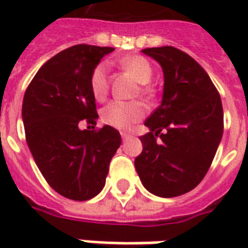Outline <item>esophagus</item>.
<instances>
[{
  "label": "esophagus",
  "mask_w": 248,
  "mask_h": 248,
  "mask_svg": "<svg viewBox=\"0 0 248 248\" xmlns=\"http://www.w3.org/2000/svg\"><path fill=\"white\" fill-rule=\"evenodd\" d=\"M121 137H122V140H129V138H130V137H131V135H130V134H126V133H122V134H121Z\"/></svg>",
  "instance_id": "obj_1"
}]
</instances>
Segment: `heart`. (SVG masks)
Masks as SVG:
<instances>
[{"instance_id":"1","label":"heart","mask_w":248,"mask_h":248,"mask_svg":"<svg viewBox=\"0 0 248 248\" xmlns=\"http://www.w3.org/2000/svg\"><path fill=\"white\" fill-rule=\"evenodd\" d=\"M119 66L134 77L137 82L142 83L140 90L149 95L151 90L146 86L153 77V66L145 57L126 56L118 61ZM90 92L97 101H103L108 93V65L106 62H99L94 66L90 74ZM146 115L145 105L138 101L124 102L113 101L102 110V121L108 126L118 130H129Z\"/></svg>"}]
</instances>
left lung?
Wrapping results in <instances>:
<instances>
[{
	"instance_id": "obj_1",
	"label": "left lung",
	"mask_w": 248,
	"mask_h": 248,
	"mask_svg": "<svg viewBox=\"0 0 248 248\" xmlns=\"http://www.w3.org/2000/svg\"><path fill=\"white\" fill-rule=\"evenodd\" d=\"M142 53L159 62L165 76L159 108L146 119L143 150L135 169L154 195L179 197L202 181L223 134V108L217 87L194 58L172 46Z\"/></svg>"
}]
</instances>
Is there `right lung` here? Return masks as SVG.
Instances as JSON below:
<instances>
[{
  "mask_svg": "<svg viewBox=\"0 0 248 248\" xmlns=\"http://www.w3.org/2000/svg\"><path fill=\"white\" fill-rule=\"evenodd\" d=\"M113 50L86 44L65 49L41 66L25 92L22 119L30 153L49 186L67 199L87 201L99 194L121 146L119 131L108 124L79 129L81 122L97 124L89 79Z\"/></svg>",
  "mask_w": 248,
  "mask_h": 248,
  "instance_id": "obj_1",
  "label": "right lung"
}]
</instances>
